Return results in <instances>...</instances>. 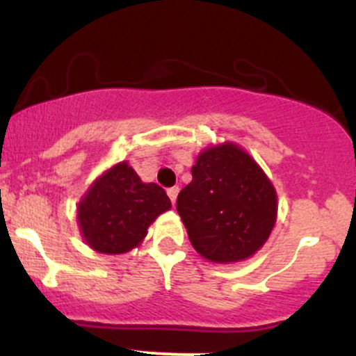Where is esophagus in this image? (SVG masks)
Masks as SVG:
<instances>
[{"mask_svg":"<svg viewBox=\"0 0 356 356\" xmlns=\"http://www.w3.org/2000/svg\"><path fill=\"white\" fill-rule=\"evenodd\" d=\"M177 194H179V187H170V189H167V195H169L170 201H172V204H175Z\"/></svg>","mask_w":356,"mask_h":356,"instance_id":"obj_1","label":"esophagus"}]
</instances>
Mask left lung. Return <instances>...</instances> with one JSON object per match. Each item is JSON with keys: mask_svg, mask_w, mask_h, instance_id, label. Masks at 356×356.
<instances>
[{"mask_svg": "<svg viewBox=\"0 0 356 356\" xmlns=\"http://www.w3.org/2000/svg\"><path fill=\"white\" fill-rule=\"evenodd\" d=\"M191 172L177 212L195 251L218 264L254 256L277 216L276 189L264 170L243 147L224 142L204 149Z\"/></svg>", "mask_w": 356, "mask_h": 356, "instance_id": "8db88e82", "label": "left lung"}]
</instances>
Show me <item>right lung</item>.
<instances>
[{"mask_svg":"<svg viewBox=\"0 0 356 356\" xmlns=\"http://www.w3.org/2000/svg\"><path fill=\"white\" fill-rule=\"evenodd\" d=\"M170 207L162 187L142 182L129 162L122 161L92 182L76 207V220L93 251L124 254L140 246L150 224Z\"/></svg>","mask_w":356,"mask_h":356,"instance_id":"add662e5","label":"right lung"}]
</instances>
